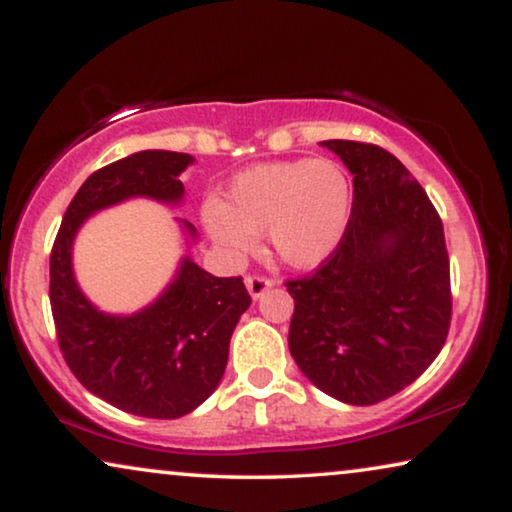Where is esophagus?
<instances>
[{
  "mask_svg": "<svg viewBox=\"0 0 512 512\" xmlns=\"http://www.w3.org/2000/svg\"><path fill=\"white\" fill-rule=\"evenodd\" d=\"M244 284H247L249 296L254 298V300H258V298L263 296L265 291L270 289V286H272V279H268V277H261V275H249L247 279H244Z\"/></svg>",
  "mask_w": 512,
  "mask_h": 512,
  "instance_id": "obj_1",
  "label": "esophagus"
}]
</instances>
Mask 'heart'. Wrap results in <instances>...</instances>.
<instances>
[{"instance_id":"b5f03b06","label":"heart","mask_w":512,"mask_h":512,"mask_svg":"<svg viewBox=\"0 0 512 512\" xmlns=\"http://www.w3.org/2000/svg\"><path fill=\"white\" fill-rule=\"evenodd\" d=\"M352 200V179L338 160H282L237 174L226 205L209 200L202 221L230 256L256 251L258 235L265 233L279 261L310 270L328 261L345 240Z\"/></svg>"}]
</instances>
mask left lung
Masks as SVG:
<instances>
[{
	"instance_id": "obj_1",
	"label": "left lung",
	"mask_w": 512,
	"mask_h": 512,
	"mask_svg": "<svg viewBox=\"0 0 512 512\" xmlns=\"http://www.w3.org/2000/svg\"><path fill=\"white\" fill-rule=\"evenodd\" d=\"M354 177L338 251L291 279L289 349L303 375L349 405L398 394L431 366L452 317L443 221L405 165L375 144L328 139Z\"/></svg>"
}]
</instances>
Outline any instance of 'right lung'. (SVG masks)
<instances>
[{
  "instance_id": "add662e5",
  "label": "right lung",
  "mask_w": 512,
  "mask_h": 512,
  "mask_svg": "<svg viewBox=\"0 0 512 512\" xmlns=\"http://www.w3.org/2000/svg\"><path fill=\"white\" fill-rule=\"evenodd\" d=\"M191 163L188 153L139 151L93 172L69 202L51 251V310L69 370L90 394L137 417H184L214 394L251 298L242 277L209 275L186 254L151 305L128 317L107 314L76 284L74 237L88 216L123 200L179 205V174ZM181 226L198 240L191 223Z\"/></svg>"
}]
</instances>
